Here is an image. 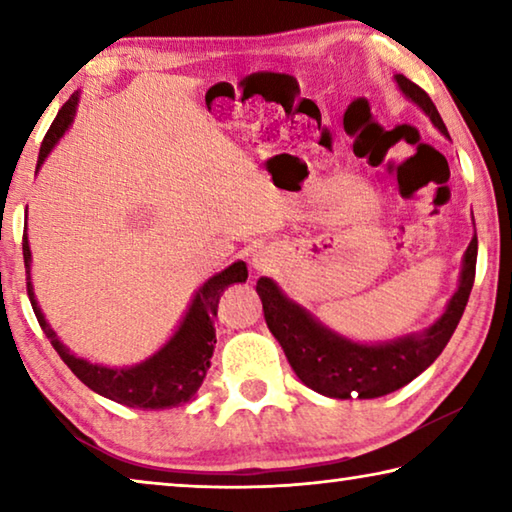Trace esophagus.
Segmentation results:
<instances>
[{
    "label": "esophagus",
    "instance_id": "34e87169",
    "mask_svg": "<svg viewBox=\"0 0 512 512\" xmlns=\"http://www.w3.org/2000/svg\"><path fill=\"white\" fill-rule=\"evenodd\" d=\"M253 266L257 268V271H262V268H266V266H268V259H266V255H264V253H257V255H253Z\"/></svg>",
    "mask_w": 512,
    "mask_h": 512
}]
</instances>
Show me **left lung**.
<instances>
[{
    "label": "left lung",
    "mask_w": 512,
    "mask_h": 512,
    "mask_svg": "<svg viewBox=\"0 0 512 512\" xmlns=\"http://www.w3.org/2000/svg\"><path fill=\"white\" fill-rule=\"evenodd\" d=\"M395 81L406 97L427 112L431 124L449 137L443 117L438 115L429 94L404 74H397ZM476 248H479V241L474 235L465 250L458 291L449 300L445 314L422 334H411L381 345L352 343L311 318L305 309L284 296L273 280L259 277L257 293L262 298L266 325L282 345L293 372L302 384L314 388L316 393L336 397V400H350V397L372 400V397L388 395L427 370L452 339L470 300L476 273Z\"/></svg>",
    "instance_id": "left-lung-1"
}]
</instances>
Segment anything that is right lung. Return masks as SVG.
Instances as JSON below:
<instances>
[{"label": "right lung", "instance_id": "add662e5", "mask_svg": "<svg viewBox=\"0 0 512 512\" xmlns=\"http://www.w3.org/2000/svg\"><path fill=\"white\" fill-rule=\"evenodd\" d=\"M76 101L79 97L72 94L54 119V124L45 135L38 155V167L54 149L58 137L67 131L72 124ZM22 255H24V268H27V293L36 314L38 323L45 332L47 339L54 345V350L60 354V359L67 363V368L79 377L85 386L92 388L108 400H115L124 406H133V409H171V406H180L189 402L194 393L201 388L205 372L210 370V359L216 343L214 332V316L216 305H219L221 293L235 282H246L248 268L244 262H235L225 271L210 277L189 305V311L183 323H180L178 332L171 336V341L164 345L160 352H155L151 359L144 363H137L133 368H106L90 363L85 359H76L63 343L58 341L54 329L42 316L36 298H33L31 287V250L27 235L22 239Z\"/></svg>", "mask_w": 512, "mask_h": 512}]
</instances>
